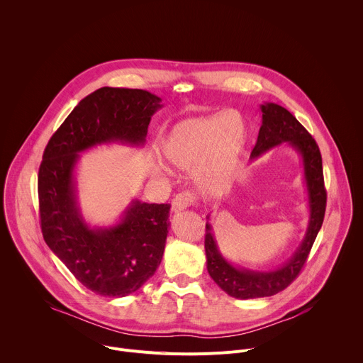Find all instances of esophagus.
Listing matches in <instances>:
<instances>
[{
  "label": "esophagus",
  "instance_id": "obj_1",
  "mask_svg": "<svg viewBox=\"0 0 363 363\" xmlns=\"http://www.w3.org/2000/svg\"><path fill=\"white\" fill-rule=\"evenodd\" d=\"M195 195L185 191V192H181L178 194L174 199H172V211L174 213H179V211H184L185 208H188V206H191L194 202H195Z\"/></svg>",
  "mask_w": 363,
  "mask_h": 363
}]
</instances>
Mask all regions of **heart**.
<instances>
[{"label": "heart", "instance_id": "1", "mask_svg": "<svg viewBox=\"0 0 363 363\" xmlns=\"http://www.w3.org/2000/svg\"><path fill=\"white\" fill-rule=\"evenodd\" d=\"M247 140L244 118L237 111L217 116L184 121L169 132L162 153L165 161L181 171L201 168L203 185H213L218 175L238 157Z\"/></svg>", "mask_w": 363, "mask_h": 363}]
</instances>
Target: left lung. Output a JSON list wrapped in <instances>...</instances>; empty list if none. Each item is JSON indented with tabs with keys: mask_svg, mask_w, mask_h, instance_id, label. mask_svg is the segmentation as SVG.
<instances>
[{
	"mask_svg": "<svg viewBox=\"0 0 363 363\" xmlns=\"http://www.w3.org/2000/svg\"><path fill=\"white\" fill-rule=\"evenodd\" d=\"M262 112L263 125L260 132H258L257 143L251 152V160L258 158L262 153L283 142L291 145L301 155L303 160L310 218L300 247L283 267L274 272H252L234 267L220 252L211 225H205L206 270H208L211 279L228 296L244 300L277 294L293 283L306 264L308 252L312 250L318 233L323 224L328 199L323 179L322 155L312 135L287 109L276 105V103L262 105Z\"/></svg>",
	"mask_w": 363,
	"mask_h": 363,
	"instance_id": "obj_1",
	"label": "left lung"
}]
</instances>
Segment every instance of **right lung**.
I'll use <instances>...</instances> for the list:
<instances>
[{
  "instance_id": "obj_1",
  "label": "right lung",
  "mask_w": 363,
  "mask_h": 363,
  "mask_svg": "<svg viewBox=\"0 0 363 363\" xmlns=\"http://www.w3.org/2000/svg\"><path fill=\"white\" fill-rule=\"evenodd\" d=\"M161 99L140 89L101 87L86 96L50 138L38 169V203L44 241L89 290L125 297L161 264L169 203L132 201L119 224L90 228L79 211L73 171L79 153L121 142L143 145Z\"/></svg>"
}]
</instances>
